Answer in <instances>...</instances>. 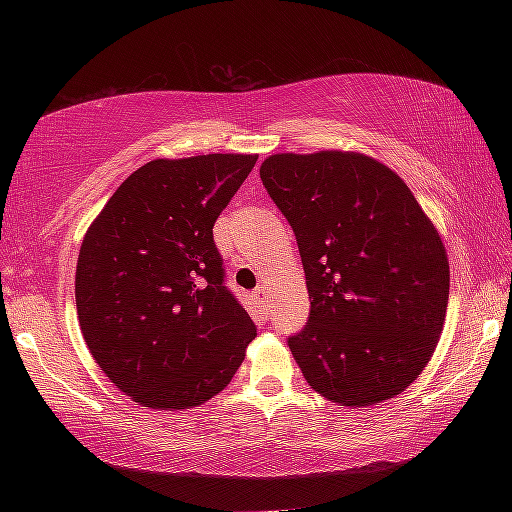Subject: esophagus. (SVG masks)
Wrapping results in <instances>:
<instances>
[{"label": "esophagus", "mask_w": 512, "mask_h": 512, "mask_svg": "<svg viewBox=\"0 0 512 512\" xmlns=\"http://www.w3.org/2000/svg\"><path fill=\"white\" fill-rule=\"evenodd\" d=\"M253 296H255V300L259 302V305H262L264 309H268V289L266 287H257L253 291Z\"/></svg>", "instance_id": "obj_1"}]
</instances>
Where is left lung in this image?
I'll return each instance as SVG.
<instances>
[{"label":"left lung","instance_id":"1","mask_svg":"<svg viewBox=\"0 0 512 512\" xmlns=\"http://www.w3.org/2000/svg\"><path fill=\"white\" fill-rule=\"evenodd\" d=\"M259 178L298 241L309 318L287 343L307 384L370 406L413 384L449 298L443 241L404 180L359 153H280Z\"/></svg>","mask_w":512,"mask_h":512}]
</instances>
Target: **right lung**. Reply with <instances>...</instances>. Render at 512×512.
<instances>
[{
  "instance_id": "1",
  "label": "right lung",
  "mask_w": 512,
  "mask_h": 512,
  "mask_svg": "<svg viewBox=\"0 0 512 512\" xmlns=\"http://www.w3.org/2000/svg\"><path fill=\"white\" fill-rule=\"evenodd\" d=\"M257 155L153 160L133 171L83 239L76 311L94 361L151 409L221 393L257 327L225 287L214 223Z\"/></svg>"
}]
</instances>
